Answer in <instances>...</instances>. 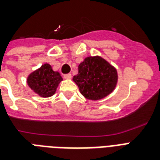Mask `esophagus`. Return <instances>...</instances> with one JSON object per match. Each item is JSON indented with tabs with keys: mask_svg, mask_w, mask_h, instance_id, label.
<instances>
[{
	"mask_svg": "<svg viewBox=\"0 0 160 160\" xmlns=\"http://www.w3.org/2000/svg\"><path fill=\"white\" fill-rule=\"evenodd\" d=\"M64 78L66 79V80H70V79H71V74H66V75H64Z\"/></svg>",
	"mask_w": 160,
	"mask_h": 160,
	"instance_id": "34e87169",
	"label": "esophagus"
}]
</instances>
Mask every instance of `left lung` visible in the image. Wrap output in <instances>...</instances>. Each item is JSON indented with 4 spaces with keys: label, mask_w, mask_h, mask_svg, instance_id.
<instances>
[{
    "label": "left lung",
    "mask_w": 160,
    "mask_h": 160,
    "mask_svg": "<svg viewBox=\"0 0 160 160\" xmlns=\"http://www.w3.org/2000/svg\"><path fill=\"white\" fill-rule=\"evenodd\" d=\"M73 80L81 95L88 100H98L113 92L118 81L116 69L100 56H89L79 65Z\"/></svg>",
    "instance_id": "1"
}]
</instances>
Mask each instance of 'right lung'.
<instances>
[{
    "label": "right lung",
    "mask_w": 160,
    "mask_h": 160,
    "mask_svg": "<svg viewBox=\"0 0 160 160\" xmlns=\"http://www.w3.org/2000/svg\"><path fill=\"white\" fill-rule=\"evenodd\" d=\"M61 80L63 79L60 73L54 71L51 65L44 64L29 75L27 84L36 94L46 98L55 94Z\"/></svg>",
    "instance_id": "add662e5"
}]
</instances>
